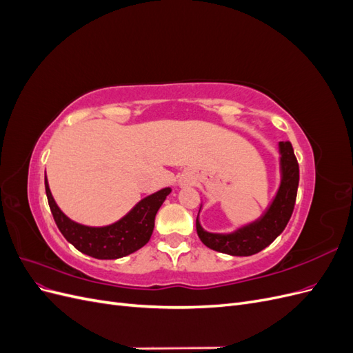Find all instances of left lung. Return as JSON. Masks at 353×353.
<instances>
[{"label": "left lung", "instance_id": "obj_1", "mask_svg": "<svg viewBox=\"0 0 353 353\" xmlns=\"http://www.w3.org/2000/svg\"><path fill=\"white\" fill-rule=\"evenodd\" d=\"M279 147L281 154V184L271 206L266 209L262 218L231 234H213L201 228L197 216V236L209 249L231 256H252L268 248L284 231L287 222L292 218L296 203L299 163L290 143L281 141Z\"/></svg>", "mask_w": 353, "mask_h": 353}]
</instances>
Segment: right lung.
<instances>
[{"label": "right lung", "instance_id": "add662e5", "mask_svg": "<svg viewBox=\"0 0 353 353\" xmlns=\"http://www.w3.org/2000/svg\"><path fill=\"white\" fill-rule=\"evenodd\" d=\"M48 205L60 232L79 252L95 259H119L141 249L150 240L154 218L170 188L143 199L126 216L108 227H87L73 222L56 205L46 178Z\"/></svg>", "mask_w": 353, "mask_h": 353}]
</instances>
